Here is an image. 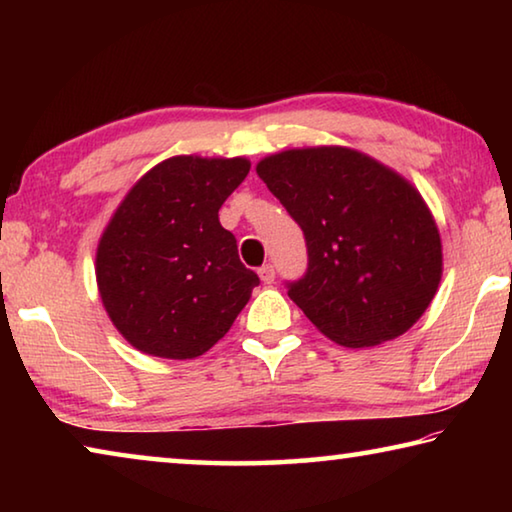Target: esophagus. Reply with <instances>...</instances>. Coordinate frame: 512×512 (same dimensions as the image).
Wrapping results in <instances>:
<instances>
[{"mask_svg": "<svg viewBox=\"0 0 512 512\" xmlns=\"http://www.w3.org/2000/svg\"><path fill=\"white\" fill-rule=\"evenodd\" d=\"M259 277H262L264 284H273V280H275L273 264H264L262 268H259Z\"/></svg>", "mask_w": 512, "mask_h": 512, "instance_id": "1", "label": "esophagus"}]
</instances>
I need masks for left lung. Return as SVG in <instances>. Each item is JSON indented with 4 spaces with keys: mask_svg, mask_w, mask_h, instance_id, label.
I'll return each instance as SVG.
<instances>
[{
    "mask_svg": "<svg viewBox=\"0 0 512 512\" xmlns=\"http://www.w3.org/2000/svg\"><path fill=\"white\" fill-rule=\"evenodd\" d=\"M257 173L305 235L307 271L287 293L320 332L363 348L424 314L443 253L431 212L402 176L341 146L277 153Z\"/></svg>",
    "mask_w": 512,
    "mask_h": 512,
    "instance_id": "1",
    "label": "left lung"
}]
</instances>
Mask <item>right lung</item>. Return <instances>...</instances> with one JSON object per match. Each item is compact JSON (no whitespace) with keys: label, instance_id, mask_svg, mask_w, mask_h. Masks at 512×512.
Masks as SVG:
<instances>
[{"label":"right lung","instance_id":"right-lung-1","mask_svg":"<svg viewBox=\"0 0 512 512\" xmlns=\"http://www.w3.org/2000/svg\"><path fill=\"white\" fill-rule=\"evenodd\" d=\"M248 171L244 158L178 155L153 167L119 205L99 241L97 282L133 348L194 359L246 307L259 277L241 264L219 210Z\"/></svg>","mask_w":512,"mask_h":512}]
</instances>
